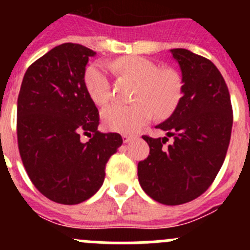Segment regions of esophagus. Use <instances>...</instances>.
<instances>
[{
  "instance_id": "obj_1",
  "label": "esophagus",
  "mask_w": 250,
  "mask_h": 250,
  "mask_svg": "<svg viewBox=\"0 0 250 250\" xmlns=\"http://www.w3.org/2000/svg\"><path fill=\"white\" fill-rule=\"evenodd\" d=\"M133 135H128V134H122V139H123V143H128V141H130L133 139Z\"/></svg>"
}]
</instances>
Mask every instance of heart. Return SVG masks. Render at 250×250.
<instances>
[{
  "instance_id": "obj_1",
  "label": "heart",
  "mask_w": 250,
  "mask_h": 250,
  "mask_svg": "<svg viewBox=\"0 0 250 250\" xmlns=\"http://www.w3.org/2000/svg\"><path fill=\"white\" fill-rule=\"evenodd\" d=\"M113 67L118 72L138 82L133 93V104L113 103L102 111V120L110 130L133 133L152 118L167 117L174 112L183 97L184 82L180 72L173 67H160L157 62L138 55L116 60ZM84 85L94 103L106 104L111 99V83L107 66L93 64L84 72Z\"/></svg>"
}]
</instances>
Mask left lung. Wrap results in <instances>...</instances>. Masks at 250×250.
I'll return each instance as SVG.
<instances>
[{
    "label": "left lung",
    "mask_w": 250,
    "mask_h": 250,
    "mask_svg": "<svg viewBox=\"0 0 250 250\" xmlns=\"http://www.w3.org/2000/svg\"><path fill=\"white\" fill-rule=\"evenodd\" d=\"M183 74V97L173 115L156 128L173 138L143 135L150 146L138 163L143 190L166 206H179L200 197L218 175L230 144L233 113L223 75L202 55L170 49Z\"/></svg>",
    "instance_id": "8db88e82"
}]
</instances>
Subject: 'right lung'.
Here are the masks:
<instances>
[{
  "label": "right lung",
  "instance_id": "right-lung-1",
  "mask_svg": "<svg viewBox=\"0 0 250 250\" xmlns=\"http://www.w3.org/2000/svg\"><path fill=\"white\" fill-rule=\"evenodd\" d=\"M95 52L62 43L32 62L18 95V147L35 188L53 202L78 204L103 185L118 133H100L99 112L84 85ZM81 132L93 133L87 143Z\"/></svg>",
  "mask_w": 250,
  "mask_h": 250
}]
</instances>
